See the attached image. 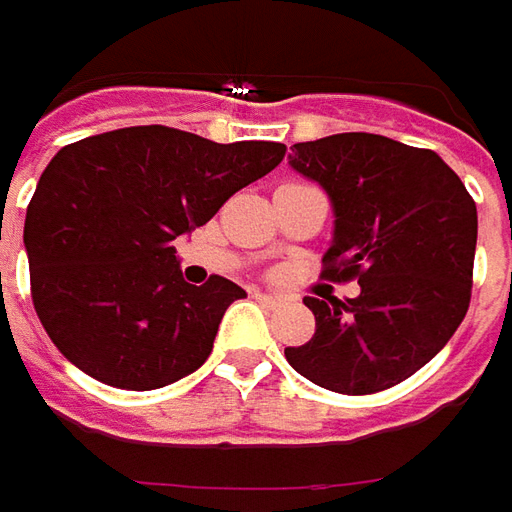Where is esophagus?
I'll use <instances>...</instances> for the list:
<instances>
[{
  "label": "esophagus",
  "instance_id": "34e87169",
  "mask_svg": "<svg viewBox=\"0 0 512 512\" xmlns=\"http://www.w3.org/2000/svg\"><path fill=\"white\" fill-rule=\"evenodd\" d=\"M255 300L260 306H266V309H277V306L283 303V297H280V294H272V291H257Z\"/></svg>",
  "mask_w": 512,
  "mask_h": 512
}]
</instances>
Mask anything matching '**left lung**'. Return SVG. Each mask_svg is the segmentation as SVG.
<instances>
[{"instance_id": "obj_1", "label": "left lung", "mask_w": 512, "mask_h": 512, "mask_svg": "<svg viewBox=\"0 0 512 512\" xmlns=\"http://www.w3.org/2000/svg\"><path fill=\"white\" fill-rule=\"evenodd\" d=\"M289 167L334 212L326 277H357L351 300L303 303L314 337L289 365L337 394H377L431 362L465 320L476 255V203L433 150L371 133L294 144Z\"/></svg>"}]
</instances>
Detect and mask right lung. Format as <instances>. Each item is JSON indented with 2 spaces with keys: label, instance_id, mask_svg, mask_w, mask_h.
<instances>
[{
  "label": "right lung",
  "instance_id": "add662e5",
  "mask_svg": "<svg viewBox=\"0 0 512 512\" xmlns=\"http://www.w3.org/2000/svg\"><path fill=\"white\" fill-rule=\"evenodd\" d=\"M283 155L274 141L215 144L161 124L62 147L25 218L33 306L53 345L87 377L124 391L198 371L246 291L218 274L186 283L172 243Z\"/></svg>",
  "mask_w": 512,
  "mask_h": 512
}]
</instances>
